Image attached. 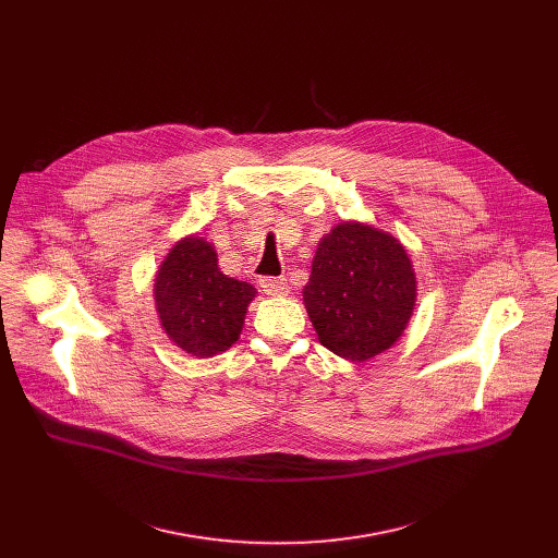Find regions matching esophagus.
<instances>
[{"label": "esophagus", "instance_id": "obj_1", "mask_svg": "<svg viewBox=\"0 0 558 558\" xmlns=\"http://www.w3.org/2000/svg\"><path fill=\"white\" fill-rule=\"evenodd\" d=\"M260 289L267 295H287L289 293V284L284 278H260Z\"/></svg>", "mask_w": 558, "mask_h": 558}]
</instances>
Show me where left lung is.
I'll return each mask as SVG.
<instances>
[{
    "mask_svg": "<svg viewBox=\"0 0 558 558\" xmlns=\"http://www.w3.org/2000/svg\"><path fill=\"white\" fill-rule=\"evenodd\" d=\"M302 302L320 344L351 362L371 360L400 340L413 317V260L392 233L342 220L317 243Z\"/></svg>",
    "mask_w": 558,
    "mask_h": 558,
    "instance_id": "1",
    "label": "left lung"
}]
</instances>
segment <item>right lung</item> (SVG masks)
Segmentation results:
<instances>
[{
    "mask_svg": "<svg viewBox=\"0 0 558 558\" xmlns=\"http://www.w3.org/2000/svg\"><path fill=\"white\" fill-rule=\"evenodd\" d=\"M154 308L174 347L205 360L225 353L245 327L256 287L229 278L207 238L190 233L168 252L154 276Z\"/></svg>",
    "mask_w": 558,
    "mask_h": 558,
    "instance_id": "right-lung-1",
    "label": "right lung"
}]
</instances>
